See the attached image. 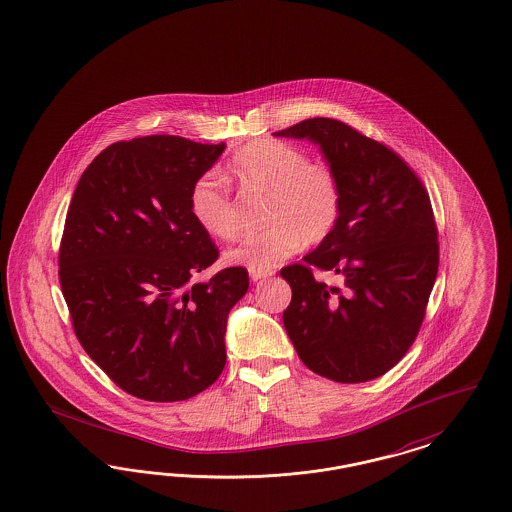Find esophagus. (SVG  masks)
Wrapping results in <instances>:
<instances>
[{
	"mask_svg": "<svg viewBox=\"0 0 512 512\" xmlns=\"http://www.w3.org/2000/svg\"><path fill=\"white\" fill-rule=\"evenodd\" d=\"M274 272L272 270H255V268H251L249 270V278L253 280V282H261V280H266V278H270Z\"/></svg>",
	"mask_w": 512,
	"mask_h": 512,
	"instance_id": "34e87169",
	"label": "esophagus"
}]
</instances>
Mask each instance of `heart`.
<instances>
[{
  "label": "heart",
  "instance_id": "heart-1",
  "mask_svg": "<svg viewBox=\"0 0 512 512\" xmlns=\"http://www.w3.org/2000/svg\"><path fill=\"white\" fill-rule=\"evenodd\" d=\"M227 172L247 191L268 193L270 227L249 232L225 253L229 265L272 270L306 244H319L335 230L344 193L340 179L325 164L289 143L259 138L240 147ZM189 210L196 225L210 236L229 240L240 230V217L229 187L215 174L198 177L189 191Z\"/></svg>",
  "mask_w": 512,
  "mask_h": 512
}]
</instances>
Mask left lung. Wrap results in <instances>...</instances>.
Wrapping results in <instances>:
<instances>
[{
	"label": "left lung",
	"mask_w": 512,
	"mask_h": 512,
	"mask_svg": "<svg viewBox=\"0 0 512 512\" xmlns=\"http://www.w3.org/2000/svg\"><path fill=\"white\" fill-rule=\"evenodd\" d=\"M274 136L318 143L344 193L335 230L280 272L293 291L285 331L310 371L369 382L405 357L425 318L439 270L429 194L395 151L342 121L314 117ZM312 267L343 285L318 283Z\"/></svg>",
	"instance_id": "8db88e82"
}]
</instances>
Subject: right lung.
<instances>
[{
  "label": "right lung",
  "mask_w": 512,
  "mask_h": 512,
  "mask_svg": "<svg viewBox=\"0 0 512 512\" xmlns=\"http://www.w3.org/2000/svg\"><path fill=\"white\" fill-rule=\"evenodd\" d=\"M225 143L145 136L106 147L79 179L58 253L71 325L90 359L126 393L185 401L227 363L230 308L244 266L193 278L219 249L189 210V191Z\"/></svg>",
  "instance_id": "right-lung-1"
}]
</instances>
